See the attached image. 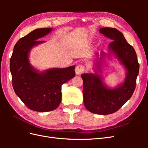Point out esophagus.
I'll use <instances>...</instances> for the list:
<instances>
[{
    "label": "esophagus",
    "mask_w": 148,
    "mask_h": 148,
    "mask_svg": "<svg viewBox=\"0 0 148 148\" xmlns=\"http://www.w3.org/2000/svg\"><path fill=\"white\" fill-rule=\"evenodd\" d=\"M84 71V66L83 64H79L75 68L76 73L77 75H81L83 73Z\"/></svg>",
    "instance_id": "obj_1"
}]
</instances>
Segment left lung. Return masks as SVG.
I'll return each mask as SVG.
<instances>
[{
    "label": "left lung",
    "mask_w": 148,
    "mask_h": 148,
    "mask_svg": "<svg viewBox=\"0 0 148 148\" xmlns=\"http://www.w3.org/2000/svg\"><path fill=\"white\" fill-rule=\"evenodd\" d=\"M99 32L113 41L109 44V53L107 55L113 54L127 70L124 82L113 89L108 88L103 83L102 78L99 74L82 75L85 107L92 113L107 115L117 112L130 99L135 89L140 65L135 49L127 42L120 31L112 28H102ZM96 54L99 56L98 53ZM106 54L101 52V60ZM101 62H99L96 65L99 71H101ZM95 71L97 72V70Z\"/></svg>",
    "instance_id": "obj_1"
}]
</instances>
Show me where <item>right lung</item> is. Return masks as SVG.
Returning a JSON list of instances; mask_svg holds the SVG:
<instances>
[{
  "label": "right lung",
  "mask_w": 148,
  "mask_h": 148,
  "mask_svg": "<svg viewBox=\"0 0 148 148\" xmlns=\"http://www.w3.org/2000/svg\"><path fill=\"white\" fill-rule=\"evenodd\" d=\"M52 28H39L21 38L15 45L10 60L12 85L16 95L29 109L45 112L55 110L62 99V85L75 76L74 65L42 72L31 66L29 53Z\"/></svg>",
  "instance_id": "right-lung-1"
}]
</instances>
